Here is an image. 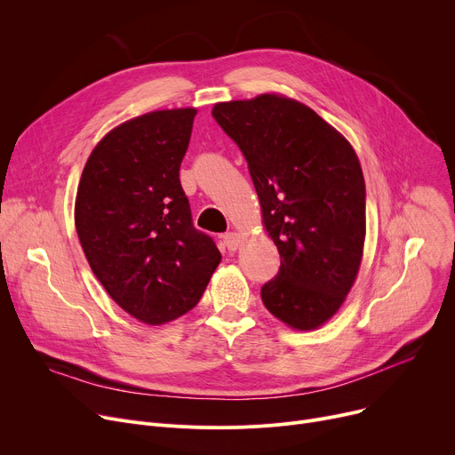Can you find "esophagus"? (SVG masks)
Here are the masks:
<instances>
[{
    "mask_svg": "<svg viewBox=\"0 0 455 455\" xmlns=\"http://www.w3.org/2000/svg\"><path fill=\"white\" fill-rule=\"evenodd\" d=\"M223 241H225V245H227L228 251H235L241 243V235L237 232H228V234L223 235Z\"/></svg>",
    "mask_w": 455,
    "mask_h": 455,
    "instance_id": "34e87169",
    "label": "esophagus"
}]
</instances>
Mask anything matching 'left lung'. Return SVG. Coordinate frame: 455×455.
<instances>
[{
    "mask_svg": "<svg viewBox=\"0 0 455 455\" xmlns=\"http://www.w3.org/2000/svg\"><path fill=\"white\" fill-rule=\"evenodd\" d=\"M212 115L243 151L282 258L261 287L263 306L292 329H318L342 307L364 254L366 185L355 149L316 111L278 93L218 102Z\"/></svg>",
    "mask_w": 455,
    "mask_h": 455,
    "instance_id": "obj_1",
    "label": "left lung"
}]
</instances>
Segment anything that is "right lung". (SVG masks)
I'll return each mask as SVG.
<instances>
[{
	"mask_svg": "<svg viewBox=\"0 0 455 455\" xmlns=\"http://www.w3.org/2000/svg\"><path fill=\"white\" fill-rule=\"evenodd\" d=\"M196 108L157 109L106 133L84 166L75 227L118 307L163 325L197 306L221 252L192 225L179 180Z\"/></svg>",
	"mask_w": 455,
	"mask_h": 455,
	"instance_id": "1",
	"label": "right lung"
}]
</instances>
